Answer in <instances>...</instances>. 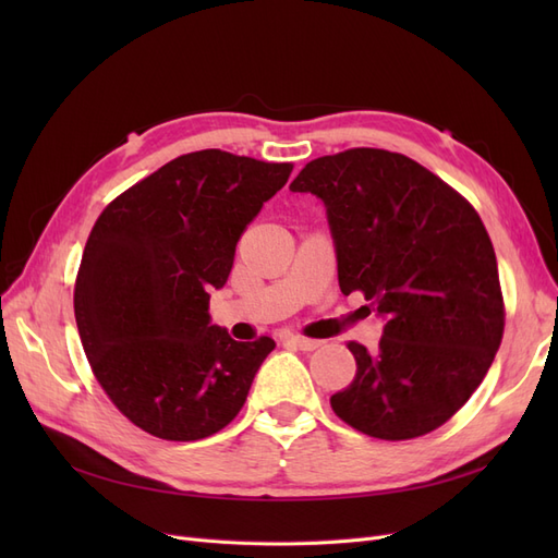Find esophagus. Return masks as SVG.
Returning a JSON list of instances; mask_svg holds the SVG:
<instances>
[{
	"label": "esophagus",
	"instance_id": "34e87169",
	"mask_svg": "<svg viewBox=\"0 0 558 558\" xmlns=\"http://www.w3.org/2000/svg\"><path fill=\"white\" fill-rule=\"evenodd\" d=\"M286 340H289L291 344H295L302 351H314V349H318L320 344H324L320 340H312V337H302V335H289V337H286Z\"/></svg>",
	"mask_w": 558,
	"mask_h": 558
}]
</instances>
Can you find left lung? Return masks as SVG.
Segmentation results:
<instances>
[{
	"label": "left lung",
	"mask_w": 558,
	"mask_h": 558,
	"mask_svg": "<svg viewBox=\"0 0 558 558\" xmlns=\"http://www.w3.org/2000/svg\"><path fill=\"white\" fill-rule=\"evenodd\" d=\"M291 191L324 199L342 293L361 291L386 316L377 351L347 342L356 377L330 398L332 412L391 442L440 428L477 391L505 330L480 214L424 165L384 148L316 158Z\"/></svg>",
	"instance_id": "8db88e82"
}]
</instances>
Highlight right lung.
<instances>
[{
	"label": "right lung",
	"instance_id": "obj_1",
	"mask_svg": "<svg viewBox=\"0 0 558 558\" xmlns=\"http://www.w3.org/2000/svg\"><path fill=\"white\" fill-rule=\"evenodd\" d=\"M291 162L195 150L111 199L74 283V316L93 375L134 426L202 440L244 408L272 337L234 342L209 324L246 226L283 189Z\"/></svg>",
	"mask_w": 558,
	"mask_h": 558
}]
</instances>
